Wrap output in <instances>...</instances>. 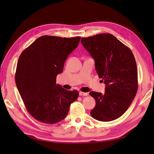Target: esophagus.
Wrapping results in <instances>:
<instances>
[{"label": "esophagus", "mask_w": 154, "mask_h": 154, "mask_svg": "<svg viewBox=\"0 0 154 154\" xmlns=\"http://www.w3.org/2000/svg\"><path fill=\"white\" fill-rule=\"evenodd\" d=\"M79 94H80V96H87L88 95V93L87 92H79Z\"/></svg>", "instance_id": "obj_1"}]
</instances>
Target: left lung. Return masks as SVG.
Masks as SVG:
<instances>
[{
  "mask_svg": "<svg viewBox=\"0 0 154 154\" xmlns=\"http://www.w3.org/2000/svg\"><path fill=\"white\" fill-rule=\"evenodd\" d=\"M81 43L94 60L95 69L105 84L104 94L91 91L96 100L93 118L111 122L122 116L137 91V69L128 47L109 33L82 38Z\"/></svg>",
  "mask_w": 154,
  "mask_h": 154,
  "instance_id": "1",
  "label": "left lung"
}]
</instances>
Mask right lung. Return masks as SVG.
<instances>
[{
	"mask_svg": "<svg viewBox=\"0 0 154 154\" xmlns=\"http://www.w3.org/2000/svg\"><path fill=\"white\" fill-rule=\"evenodd\" d=\"M80 38L40 36L18 58L17 88L27 110L40 122L54 124L66 118L70 105L78 98L77 91L66 90L56 81Z\"/></svg>",
	"mask_w": 154,
	"mask_h": 154,
	"instance_id": "obj_1",
	"label": "right lung"
}]
</instances>
